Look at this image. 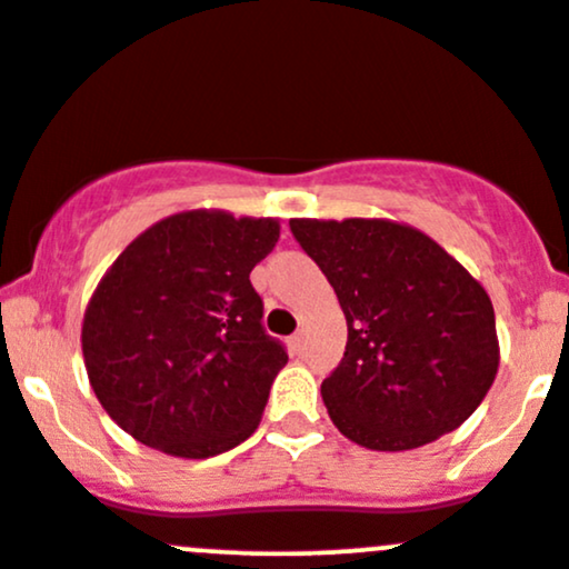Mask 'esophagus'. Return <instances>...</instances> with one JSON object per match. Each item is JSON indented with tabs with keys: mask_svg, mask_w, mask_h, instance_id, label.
I'll return each mask as SVG.
<instances>
[{
	"mask_svg": "<svg viewBox=\"0 0 569 569\" xmlns=\"http://www.w3.org/2000/svg\"><path fill=\"white\" fill-rule=\"evenodd\" d=\"M302 332H297V335H291V338H289V346H291V351H295V355H300V351H302Z\"/></svg>",
	"mask_w": 569,
	"mask_h": 569,
	"instance_id": "esophagus-1",
	"label": "esophagus"
}]
</instances>
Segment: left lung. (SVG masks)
Returning a JSON list of instances; mask_svg holds the SVG:
<instances>
[{
	"mask_svg": "<svg viewBox=\"0 0 569 569\" xmlns=\"http://www.w3.org/2000/svg\"><path fill=\"white\" fill-rule=\"evenodd\" d=\"M343 308V360L321 398L346 439L379 452L436 441L475 415L499 370L488 291L439 242L385 218L289 220Z\"/></svg>",
	"mask_w": 569,
	"mask_h": 569,
	"instance_id": "1",
	"label": "left lung"
}]
</instances>
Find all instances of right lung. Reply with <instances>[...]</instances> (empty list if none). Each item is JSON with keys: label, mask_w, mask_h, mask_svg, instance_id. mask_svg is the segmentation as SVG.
Segmentation results:
<instances>
[{"label": "right lung", "mask_w": 569, "mask_h": 569, "mask_svg": "<svg viewBox=\"0 0 569 569\" xmlns=\"http://www.w3.org/2000/svg\"><path fill=\"white\" fill-rule=\"evenodd\" d=\"M278 237L274 218L188 209L149 226L100 278L83 310V365L136 441L212 458L259 428L289 355L261 327L250 269Z\"/></svg>", "instance_id": "add662e5"}]
</instances>
